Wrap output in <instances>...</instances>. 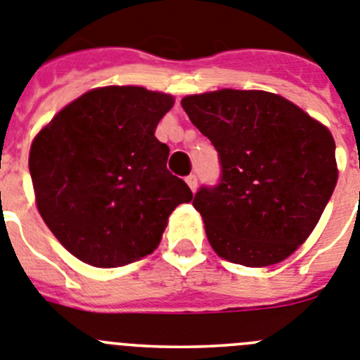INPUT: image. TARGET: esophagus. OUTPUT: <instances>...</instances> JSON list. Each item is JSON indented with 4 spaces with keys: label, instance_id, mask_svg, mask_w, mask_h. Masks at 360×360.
Masks as SVG:
<instances>
[{
    "label": "esophagus",
    "instance_id": "obj_1",
    "mask_svg": "<svg viewBox=\"0 0 360 360\" xmlns=\"http://www.w3.org/2000/svg\"><path fill=\"white\" fill-rule=\"evenodd\" d=\"M186 183H188V186H190V190H192V192H195V190H197V177L193 176V174H192V176L186 177Z\"/></svg>",
    "mask_w": 360,
    "mask_h": 360
}]
</instances>
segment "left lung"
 I'll return each mask as SVG.
<instances>
[{"label":"left lung","instance_id":"8db88e82","mask_svg":"<svg viewBox=\"0 0 360 360\" xmlns=\"http://www.w3.org/2000/svg\"><path fill=\"white\" fill-rule=\"evenodd\" d=\"M181 105L222 165L220 183L193 199L213 251L245 267L289 258L338 184L332 132L290 100L260 89L188 95Z\"/></svg>","mask_w":360,"mask_h":360}]
</instances>
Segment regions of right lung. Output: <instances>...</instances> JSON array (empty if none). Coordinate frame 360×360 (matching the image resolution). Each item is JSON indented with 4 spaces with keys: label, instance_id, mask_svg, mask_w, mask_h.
Returning a JSON list of instances; mask_svg holds the SVG:
<instances>
[{
    "label": "right lung",
    "instance_id": "right-lung-1",
    "mask_svg": "<svg viewBox=\"0 0 360 360\" xmlns=\"http://www.w3.org/2000/svg\"><path fill=\"white\" fill-rule=\"evenodd\" d=\"M174 96L141 86L95 87L60 109L32 141L35 206L55 238L93 267L154 252L168 217L193 199L167 170L158 140Z\"/></svg>",
    "mask_w": 360,
    "mask_h": 360
}]
</instances>
